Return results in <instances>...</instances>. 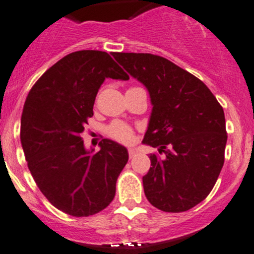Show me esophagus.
Instances as JSON below:
<instances>
[{"label":"esophagus","mask_w":254,"mask_h":254,"mask_svg":"<svg viewBox=\"0 0 254 254\" xmlns=\"http://www.w3.org/2000/svg\"><path fill=\"white\" fill-rule=\"evenodd\" d=\"M127 152H129L130 158H134V157L136 156V153H137V152H136V149H134V148H130Z\"/></svg>","instance_id":"esophagus-1"}]
</instances>
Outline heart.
<instances>
[{"mask_svg": "<svg viewBox=\"0 0 254 254\" xmlns=\"http://www.w3.org/2000/svg\"><path fill=\"white\" fill-rule=\"evenodd\" d=\"M106 132L109 137L120 143H130L134 138V131H132L131 127L125 123L119 122V120L111 123L107 127Z\"/></svg>", "mask_w": 254, "mask_h": 254, "instance_id": "heart-1", "label": "heart"}]
</instances>
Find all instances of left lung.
I'll use <instances>...</instances> for the list:
<instances>
[{"label": "left lung", "mask_w": 254, "mask_h": 254, "mask_svg": "<svg viewBox=\"0 0 254 254\" xmlns=\"http://www.w3.org/2000/svg\"><path fill=\"white\" fill-rule=\"evenodd\" d=\"M112 56L147 87L153 105L142 142L159 153L149 156L151 168L142 178L146 197L163 212H186L209 194L223 168L228 140L223 107L203 81L167 58Z\"/></svg>", "instance_id": "left-lung-1"}]
</instances>
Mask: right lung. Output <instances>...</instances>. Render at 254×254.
Here are the masks:
<instances>
[{
    "instance_id": "1",
    "label": "right lung",
    "mask_w": 254,
    "mask_h": 254,
    "mask_svg": "<svg viewBox=\"0 0 254 254\" xmlns=\"http://www.w3.org/2000/svg\"><path fill=\"white\" fill-rule=\"evenodd\" d=\"M106 78L129 75L107 52L76 51L47 69L24 103L20 141L29 170L50 203L73 217L109 205L129 159L127 148L108 138L95 154L84 147L81 134Z\"/></svg>"
}]
</instances>
